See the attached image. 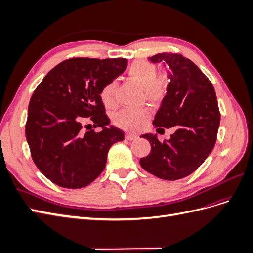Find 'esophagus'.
Here are the masks:
<instances>
[{
  "instance_id": "obj_1",
  "label": "esophagus",
  "mask_w": 253,
  "mask_h": 253,
  "mask_svg": "<svg viewBox=\"0 0 253 253\" xmlns=\"http://www.w3.org/2000/svg\"><path fill=\"white\" fill-rule=\"evenodd\" d=\"M137 138V136L134 135V134H131V133H126V140H134Z\"/></svg>"
}]
</instances>
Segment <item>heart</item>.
<instances>
[{"instance_id":"heart-1","label":"heart","mask_w":253,"mask_h":253,"mask_svg":"<svg viewBox=\"0 0 253 253\" xmlns=\"http://www.w3.org/2000/svg\"><path fill=\"white\" fill-rule=\"evenodd\" d=\"M127 76L137 85L143 88L145 100L151 105H159L165 100L171 80L169 70L157 74L155 64L149 61H135L129 65ZM116 82L111 81L100 91V99L106 108H113L116 104ZM149 119L150 111L148 109H125L114 116L115 125L127 131L141 128Z\"/></svg>"}]
</instances>
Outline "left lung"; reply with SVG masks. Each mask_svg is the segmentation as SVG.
Listing matches in <instances>:
<instances>
[{
    "instance_id": "8db88e82",
    "label": "left lung",
    "mask_w": 253,
    "mask_h": 253,
    "mask_svg": "<svg viewBox=\"0 0 253 253\" xmlns=\"http://www.w3.org/2000/svg\"><path fill=\"white\" fill-rule=\"evenodd\" d=\"M149 60L171 70L169 88L153 126L176 131L163 142L156 135H142L151 152L140 158V166L158 178L177 180L197 170L215 145L220 122L216 94L197 65L179 53L162 52Z\"/></svg>"
}]
</instances>
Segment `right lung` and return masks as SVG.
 Returning a JSON list of instances; mask_svg holds the SVG:
<instances>
[{"mask_svg":"<svg viewBox=\"0 0 253 253\" xmlns=\"http://www.w3.org/2000/svg\"><path fill=\"white\" fill-rule=\"evenodd\" d=\"M126 65L124 58H72L50 70L35 89L26 140L38 169L57 186H88L104 170L110 148L125 139L121 129L106 126L110 119L100 91ZM87 120L102 131H84L82 125Z\"/></svg>","mask_w":253,"mask_h":253,"instance_id":"right-lung-1","label":"right lung"}]
</instances>
